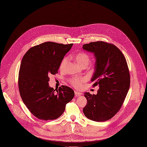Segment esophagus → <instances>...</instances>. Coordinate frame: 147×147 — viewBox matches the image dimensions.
Masks as SVG:
<instances>
[{
    "instance_id": "34e87169",
    "label": "esophagus",
    "mask_w": 147,
    "mask_h": 147,
    "mask_svg": "<svg viewBox=\"0 0 147 147\" xmlns=\"http://www.w3.org/2000/svg\"><path fill=\"white\" fill-rule=\"evenodd\" d=\"M74 93H75V94H76V96H80V95H81V92H80L79 91L75 90V91H74Z\"/></svg>"
}]
</instances>
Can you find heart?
I'll return each instance as SVG.
<instances>
[{
  "mask_svg": "<svg viewBox=\"0 0 147 147\" xmlns=\"http://www.w3.org/2000/svg\"><path fill=\"white\" fill-rule=\"evenodd\" d=\"M75 59L77 62L81 66H86L90 61L89 55L84 51H81L77 53L75 56ZM67 62H68L67 57H65L62 60L60 64V66H59V68L61 70L65 69ZM86 80V78L85 77H74L70 78L69 80V82L73 86L76 88H80L81 87L82 84L85 82Z\"/></svg>",
  "mask_w": 147,
  "mask_h": 147,
  "instance_id": "heart-1",
  "label": "heart"
}]
</instances>
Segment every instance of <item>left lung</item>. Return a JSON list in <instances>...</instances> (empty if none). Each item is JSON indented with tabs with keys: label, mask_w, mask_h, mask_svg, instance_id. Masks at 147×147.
Returning <instances> with one entry per match:
<instances>
[{
	"label": "left lung",
	"mask_w": 147,
	"mask_h": 147,
	"mask_svg": "<svg viewBox=\"0 0 147 147\" xmlns=\"http://www.w3.org/2000/svg\"><path fill=\"white\" fill-rule=\"evenodd\" d=\"M96 58L93 86L99 85L96 94L85 92L87 105L83 109L88 119L103 122L112 118L121 109L128 92L130 77L122 53L113 44L99 41L83 45Z\"/></svg>",
	"instance_id": "1"
}]
</instances>
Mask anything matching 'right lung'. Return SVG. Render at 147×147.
I'll use <instances>...</instances> for the list:
<instances>
[{
    "instance_id": "add662e5",
    "label": "right lung",
    "mask_w": 147,
    "mask_h": 147,
    "mask_svg": "<svg viewBox=\"0 0 147 147\" xmlns=\"http://www.w3.org/2000/svg\"><path fill=\"white\" fill-rule=\"evenodd\" d=\"M73 44L47 41L30 48L23 57L18 76V88L23 102L36 118L54 120L62 115L74 92L62 85L55 90L49 86L52 74L58 73L61 62Z\"/></svg>"
}]
</instances>
